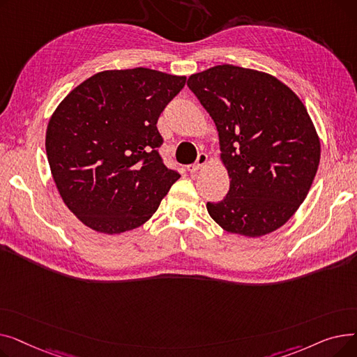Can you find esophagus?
<instances>
[{
  "mask_svg": "<svg viewBox=\"0 0 357 357\" xmlns=\"http://www.w3.org/2000/svg\"><path fill=\"white\" fill-rule=\"evenodd\" d=\"M207 162H208V156H207V155H205V153H198L197 162L192 163V165H190L186 169H188L190 172H197L198 169H201L202 166H205V163H207Z\"/></svg>",
  "mask_w": 357,
  "mask_h": 357,
  "instance_id": "esophagus-1",
  "label": "esophagus"
}]
</instances>
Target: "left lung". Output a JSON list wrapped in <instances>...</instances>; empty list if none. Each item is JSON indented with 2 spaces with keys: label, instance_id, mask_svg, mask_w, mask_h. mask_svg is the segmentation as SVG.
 Here are the masks:
<instances>
[{
  "label": "left lung",
  "instance_id": "8db88e82",
  "mask_svg": "<svg viewBox=\"0 0 357 357\" xmlns=\"http://www.w3.org/2000/svg\"><path fill=\"white\" fill-rule=\"evenodd\" d=\"M215 123L230 190L207 202L230 233L275 231L305 199L320 163V140L295 93L268 73L218 65L186 82Z\"/></svg>",
  "mask_w": 357,
  "mask_h": 357
}]
</instances>
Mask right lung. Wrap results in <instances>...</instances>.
Masks as SVG:
<instances>
[{
	"instance_id": "add662e5",
	"label": "right lung",
	"mask_w": 357,
	"mask_h": 357,
	"mask_svg": "<svg viewBox=\"0 0 357 357\" xmlns=\"http://www.w3.org/2000/svg\"><path fill=\"white\" fill-rule=\"evenodd\" d=\"M186 82L147 68L104 70L53 112L46 153L68 208L92 230L117 234L152 217L179 179L159 147L158 119Z\"/></svg>"
}]
</instances>
